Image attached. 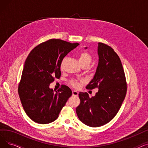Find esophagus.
<instances>
[{
    "label": "esophagus",
    "mask_w": 148,
    "mask_h": 148,
    "mask_svg": "<svg viewBox=\"0 0 148 148\" xmlns=\"http://www.w3.org/2000/svg\"><path fill=\"white\" fill-rule=\"evenodd\" d=\"M72 92H73V96L77 97V96L79 95V92H77V91H76V90H73Z\"/></svg>",
    "instance_id": "1"
}]
</instances>
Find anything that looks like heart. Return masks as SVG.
Masks as SVG:
<instances>
[{
  "label": "heart",
  "instance_id": "obj_1",
  "mask_svg": "<svg viewBox=\"0 0 148 148\" xmlns=\"http://www.w3.org/2000/svg\"><path fill=\"white\" fill-rule=\"evenodd\" d=\"M66 59V58H65L63 59V60H62V64H61V67H62V66H63V64L64 63V62L65 61ZM79 61L80 64H88L89 65H90V62L92 61V57L90 56V54L89 53H88V52L83 51L80 54L79 57ZM82 82H83L82 81L78 82L77 80H72L71 84L75 88H78L80 86V83Z\"/></svg>",
  "mask_w": 148,
  "mask_h": 148
}]
</instances>
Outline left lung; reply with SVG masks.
<instances>
[{
	"label": "left lung",
	"instance_id": "8db88e82",
	"mask_svg": "<svg viewBox=\"0 0 148 148\" xmlns=\"http://www.w3.org/2000/svg\"><path fill=\"white\" fill-rule=\"evenodd\" d=\"M87 47H85L86 49ZM95 74L86 88H98L94 97L80 92L76 108L79 119L85 125L98 127L109 122L118 113L127 93L125 73L119 57L110 47L99 42Z\"/></svg>",
	"mask_w": 148,
	"mask_h": 148
}]
</instances>
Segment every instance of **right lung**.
Returning <instances> with one entry per match:
<instances>
[{
  "instance_id": "add662e5",
  "label": "right lung",
  "mask_w": 148,
  "mask_h": 148,
  "mask_svg": "<svg viewBox=\"0 0 148 148\" xmlns=\"http://www.w3.org/2000/svg\"><path fill=\"white\" fill-rule=\"evenodd\" d=\"M79 45L51 39L36 46L29 53L23 67L18 94L23 108L33 121L41 124L55 121L72 91L67 86L55 91L50 88L60 77L62 61Z\"/></svg>"
}]
</instances>
